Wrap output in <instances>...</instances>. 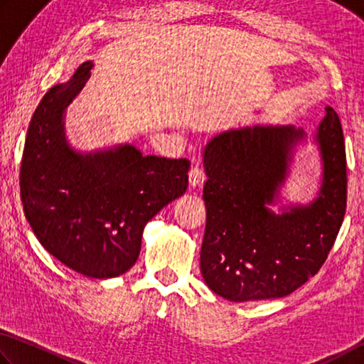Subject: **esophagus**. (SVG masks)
I'll list each match as a JSON object with an SVG mask.
<instances>
[{
  "label": "esophagus",
  "instance_id": "esophagus-1",
  "mask_svg": "<svg viewBox=\"0 0 364 364\" xmlns=\"http://www.w3.org/2000/svg\"><path fill=\"white\" fill-rule=\"evenodd\" d=\"M188 178H190V186L192 187H201L203 182H205V171H203L200 166H193L188 172Z\"/></svg>",
  "mask_w": 364,
  "mask_h": 364
}]
</instances>
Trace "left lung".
<instances>
[{
  "label": "left lung",
  "instance_id": "1",
  "mask_svg": "<svg viewBox=\"0 0 364 364\" xmlns=\"http://www.w3.org/2000/svg\"><path fill=\"white\" fill-rule=\"evenodd\" d=\"M311 134L323 164L321 183L307 205H282L279 190L299 145L296 126L232 127L203 150L206 230L200 267L209 289L232 302L284 297L321 269L347 208L343 134L331 107Z\"/></svg>",
  "mask_w": 364,
  "mask_h": 364
}]
</instances>
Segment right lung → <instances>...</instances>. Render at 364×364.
<instances>
[{"mask_svg": "<svg viewBox=\"0 0 364 364\" xmlns=\"http://www.w3.org/2000/svg\"><path fill=\"white\" fill-rule=\"evenodd\" d=\"M92 67L82 62L38 104L25 137L21 196L44 250L68 269L104 279L136 264L146 222L187 192L190 161L145 156L131 144L75 150L65 113Z\"/></svg>", "mask_w": 364, "mask_h": 364, "instance_id": "obj_1", "label": "right lung"}]
</instances>
